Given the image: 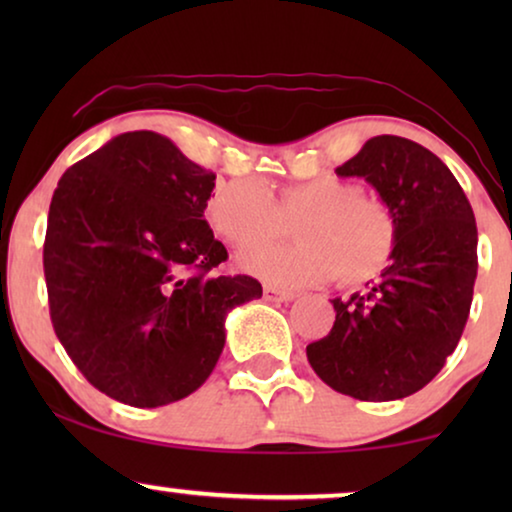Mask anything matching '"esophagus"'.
I'll list each match as a JSON object with an SVG mask.
<instances>
[{
  "label": "esophagus",
  "instance_id": "1",
  "mask_svg": "<svg viewBox=\"0 0 512 512\" xmlns=\"http://www.w3.org/2000/svg\"><path fill=\"white\" fill-rule=\"evenodd\" d=\"M263 293H265V300H270V303H289V300L296 298V293L293 291L277 289V286H265Z\"/></svg>",
  "mask_w": 512,
  "mask_h": 512
}]
</instances>
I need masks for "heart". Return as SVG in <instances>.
I'll return each instance as SVG.
<instances>
[{
	"label": "heart",
	"instance_id": "obj_1",
	"mask_svg": "<svg viewBox=\"0 0 512 512\" xmlns=\"http://www.w3.org/2000/svg\"><path fill=\"white\" fill-rule=\"evenodd\" d=\"M205 212L214 233L240 251L275 242L293 226L300 242L242 256L244 270L277 284H321L335 275L347 286L363 284L396 249L391 209L338 177L286 184L277 198L258 179H233L214 188Z\"/></svg>",
	"mask_w": 512,
	"mask_h": 512
}]
</instances>
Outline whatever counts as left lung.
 <instances>
[{
	"instance_id": "1",
	"label": "left lung",
	"mask_w": 512,
	"mask_h": 512,
	"mask_svg": "<svg viewBox=\"0 0 512 512\" xmlns=\"http://www.w3.org/2000/svg\"><path fill=\"white\" fill-rule=\"evenodd\" d=\"M363 177L396 219V249L366 293L331 300V333L307 345L328 387L359 401H396L426 387L459 345L478 275V228L443 160L380 135L335 170Z\"/></svg>"
}]
</instances>
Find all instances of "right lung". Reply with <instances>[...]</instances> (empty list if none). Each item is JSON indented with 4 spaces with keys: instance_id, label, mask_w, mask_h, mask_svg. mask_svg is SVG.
I'll list each match as a JSON object with an SVG mask.
<instances>
[{
    "instance_id": "obj_1",
    "label": "right lung",
    "mask_w": 512,
    "mask_h": 512,
    "mask_svg": "<svg viewBox=\"0 0 512 512\" xmlns=\"http://www.w3.org/2000/svg\"><path fill=\"white\" fill-rule=\"evenodd\" d=\"M216 174L158 132H123L55 188L44 275L55 335L83 377L135 408L202 387L233 307L261 298L205 221Z\"/></svg>"
}]
</instances>
